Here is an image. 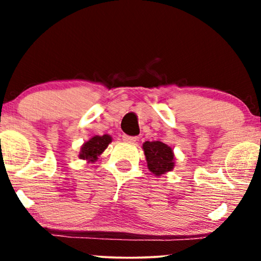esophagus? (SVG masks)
Wrapping results in <instances>:
<instances>
[{
    "mask_svg": "<svg viewBox=\"0 0 261 261\" xmlns=\"http://www.w3.org/2000/svg\"><path fill=\"white\" fill-rule=\"evenodd\" d=\"M122 140L127 143H135L136 141H139V137L136 136H127V135H122Z\"/></svg>",
    "mask_w": 261,
    "mask_h": 261,
    "instance_id": "34e87169",
    "label": "esophagus"
}]
</instances>
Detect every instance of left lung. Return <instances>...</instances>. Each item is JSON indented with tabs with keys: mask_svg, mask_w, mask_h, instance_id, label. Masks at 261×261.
<instances>
[{
	"mask_svg": "<svg viewBox=\"0 0 261 261\" xmlns=\"http://www.w3.org/2000/svg\"><path fill=\"white\" fill-rule=\"evenodd\" d=\"M142 149L147 161V168L152 174L161 176L174 169V152L168 145L161 141H146Z\"/></svg>",
	"mask_w": 261,
	"mask_h": 261,
	"instance_id": "obj_1",
	"label": "left lung"
}]
</instances>
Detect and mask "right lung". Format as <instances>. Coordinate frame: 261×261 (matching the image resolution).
<instances>
[{"label":"right lung","instance_id":"1","mask_svg":"<svg viewBox=\"0 0 261 261\" xmlns=\"http://www.w3.org/2000/svg\"><path fill=\"white\" fill-rule=\"evenodd\" d=\"M112 136L110 135H103V136H93L92 139L86 141L81 147L79 158L86 161L87 163H94L98 160V157L106 151V148L112 142Z\"/></svg>","mask_w":261,"mask_h":261}]
</instances>
